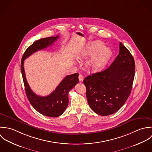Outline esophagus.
I'll return each mask as SVG.
<instances>
[{
  "label": "esophagus",
  "instance_id": "34e87169",
  "mask_svg": "<svg viewBox=\"0 0 152 152\" xmlns=\"http://www.w3.org/2000/svg\"><path fill=\"white\" fill-rule=\"evenodd\" d=\"M83 79H84V77H83V75H81V74H79V81L80 82H82L83 80Z\"/></svg>",
  "mask_w": 152,
  "mask_h": 152
}]
</instances>
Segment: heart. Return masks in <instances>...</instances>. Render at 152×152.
<instances>
[{
    "instance_id": "b5f03b06",
    "label": "heart",
    "mask_w": 152,
    "mask_h": 152,
    "mask_svg": "<svg viewBox=\"0 0 152 152\" xmlns=\"http://www.w3.org/2000/svg\"><path fill=\"white\" fill-rule=\"evenodd\" d=\"M99 41H94L88 45L86 49L82 55V58L92 56L88 63L89 67L94 71L102 69L109 60L112 52L110 49Z\"/></svg>"
}]
</instances>
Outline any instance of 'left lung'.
<instances>
[{
    "mask_svg": "<svg viewBox=\"0 0 152 152\" xmlns=\"http://www.w3.org/2000/svg\"><path fill=\"white\" fill-rule=\"evenodd\" d=\"M134 73V58L120 42L119 53L110 66L83 80L92 110L100 116H108L119 110L130 94Z\"/></svg>",
    "mask_w": 152,
    "mask_h": 152,
    "instance_id": "obj_1",
    "label": "left lung"
}]
</instances>
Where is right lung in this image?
Wrapping results in <instances>:
<instances>
[{
    "mask_svg": "<svg viewBox=\"0 0 152 152\" xmlns=\"http://www.w3.org/2000/svg\"><path fill=\"white\" fill-rule=\"evenodd\" d=\"M59 36L43 38L34 42L28 47L24 53L21 61V72L27 97L32 106L42 115L56 118L61 116L67 107L69 103L68 93L79 83V74L76 73L66 76L56 89L47 96L42 97L36 94L26 80L24 70V61L33 53L51 46Z\"/></svg>",
    "mask_w": 152,
    "mask_h": 152,
    "instance_id": "add662e5",
    "label": "right lung"
}]
</instances>
